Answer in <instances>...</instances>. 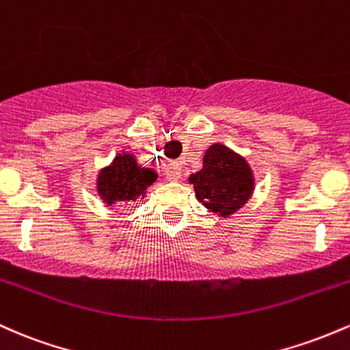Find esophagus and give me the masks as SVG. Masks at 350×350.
Returning a JSON list of instances; mask_svg holds the SVG:
<instances>
[{"label": "esophagus", "mask_w": 350, "mask_h": 350, "mask_svg": "<svg viewBox=\"0 0 350 350\" xmlns=\"http://www.w3.org/2000/svg\"><path fill=\"white\" fill-rule=\"evenodd\" d=\"M165 176H167L168 182H178L182 178V167L178 163L172 162L165 167Z\"/></svg>", "instance_id": "1"}]
</instances>
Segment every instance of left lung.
<instances>
[{"instance_id":"left-lung-1","label":"left lung","mask_w":350,"mask_h":350,"mask_svg":"<svg viewBox=\"0 0 350 350\" xmlns=\"http://www.w3.org/2000/svg\"><path fill=\"white\" fill-rule=\"evenodd\" d=\"M196 200L218 217L228 218L246 205L254 190V175L245 157L223 144H213L203 155V168L188 176Z\"/></svg>"}]
</instances>
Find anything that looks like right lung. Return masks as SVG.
Segmentation results:
<instances>
[{"label": "right lung", "mask_w": 350, "mask_h": 350, "mask_svg": "<svg viewBox=\"0 0 350 350\" xmlns=\"http://www.w3.org/2000/svg\"><path fill=\"white\" fill-rule=\"evenodd\" d=\"M157 180L155 170L137 163L132 154H117L97 175V193L109 206L116 203L142 202L145 191Z\"/></svg>", "instance_id": "right-lung-1"}]
</instances>
